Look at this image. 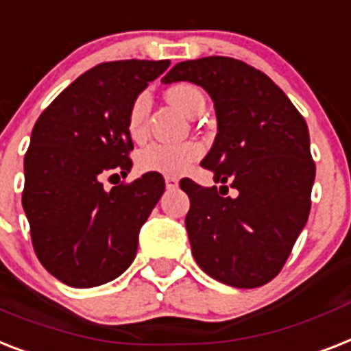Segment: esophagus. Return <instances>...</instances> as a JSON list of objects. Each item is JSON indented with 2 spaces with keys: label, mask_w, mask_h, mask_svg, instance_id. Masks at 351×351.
<instances>
[{
  "label": "esophagus",
  "mask_w": 351,
  "mask_h": 351,
  "mask_svg": "<svg viewBox=\"0 0 351 351\" xmlns=\"http://www.w3.org/2000/svg\"><path fill=\"white\" fill-rule=\"evenodd\" d=\"M166 187L169 191H175L178 187V180H176L175 176H166Z\"/></svg>",
  "instance_id": "1"
}]
</instances>
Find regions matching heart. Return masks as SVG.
Wrapping results in <instances>:
<instances>
[{
  "label": "heart",
  "instance_id": "1",
  "mask_svg": "<svg viewBox=\"0 0 351 351\" xmlns=\"http://www.w3.org/2000/svg\"><path fill=\"white\" fill-rule=\"evenodd\" d=\"M167 99L185 115L195 117L205 108V99L202 92L193 84L180 82L167 88ZM151 97L147 92H141L133 99L128 110L126 130L131 138H142L146 135V121L149 113ZM202 156V146L196 142H182V144H167V142H153L136 156V166L146 173H158L166 176H180L191 169Z\"/></svg>",
  "mask_w": 351,
  "mask_h": 351
}]
</instances>
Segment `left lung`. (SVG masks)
Returning <instances> with one entry per match:
<instances>
[{
  "instance_id": "1",
  "label": "left lung",
  "mask_w": 351,
  "mask_h": 351,
  "mask_svg": "<svg viewBox=\"0 0 351 351\" xmlns=\"http://www.w3.org/2000/svg\"><path fill=\"white\" fill-rule=\"evenodd\" d=\"M198 84L215 102L216 133L202 167L218 187L185 178V229L200 269L220 283L256 289L283 269L310 215L315 164L308 126L270 77L213 56L178 62L162 82ZM229 186L239 195L221 197ZM226 193H223V189Z\"/></svg>"
}]
</instances>
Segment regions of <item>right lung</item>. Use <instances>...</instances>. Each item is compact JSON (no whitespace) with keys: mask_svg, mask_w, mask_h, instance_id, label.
<instances>
[{"mask_svg":"<svg viewBox=\"0 0 351 351\" xmlns=\"http://www.w3.org/2000/svg\"><path fill=\"white\" fill-rule=\"evenodd\" d=\"M169 64L167 59L97 64L37 119L25 155L23 209L36 256L68 287L113 281L135 259L138 232L164 195V178L146 173L110 191L102 180L131 171L128 110Z\"/></svg>","mask_w":351,"mask_h":351,"instance_id":"right-lung-1","label":"right lung"}]
</instances>
